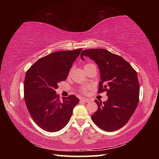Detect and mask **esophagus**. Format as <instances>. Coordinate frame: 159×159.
<instances>
[{"mask_svg":"<svg viewBox=\"0 0 159 159\" xmlns=\"http://www.w3.org/2000/svg\"><path fill=\"white\" fill-rule=\"evenodd\" d=\"M80 100L83 102H88L90 101V99H88V98H82L80 99Z\"/></svg>","mask_w":159,"mask_h":159,"instance_id":"34e87169","label":"esophagus"}]
</instances>
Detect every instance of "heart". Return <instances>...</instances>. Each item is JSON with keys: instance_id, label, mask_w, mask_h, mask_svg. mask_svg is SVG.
Segmentation results:
<instances>
[{"instance_id": "b5f03b06", "label": "heart", "mask_w": 159, "mask_h": 159, "mask_svg": "<svg viewBox=\"0 0 159 159\" xmlns=\"http://www.w3.org/2000/svg\"><path fill=\"white\" fill-rule=\"evenodd\" d=\"M90 64H85V66H88V65H90ZM87 89H88V88H86V87H83V88H82V91H83V92H85V91L87 90Z\"/></svg>"}]
</instances>
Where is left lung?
Segmentation results:
<instances>
[{"instance_id":"left-lung-1","label":"left lung","mask_w":159,"mask_h":159,"mask_svg":"<svg viewBox=\"0 0 159 159\" xmlns=\"http://www.w3.org/2000/svg\"><path fill=\"white\" fill-rule=\"evenodd\" d=\"M95 61L99 70L101 81L99 92L106 91V102L95 99L98 109L91 118L102 130L111 132L127 123L139 102L138 74L128 61L119 55L104 49L85 50L80 54Z\"/></svg>"}]
</instances>
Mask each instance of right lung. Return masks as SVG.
<instances>
[{
    "mask_svg": "<svg viewBox=\"0 0 159 159\" xmlns=\"http://www.w3.org/2000/svg\"><path fill=\"white\" fill-rule=\"evenodd\" d=\"M81 50L80 48L49 54L26 71L24 83L26 105L34 122L43 130L55 132L65 127L79 102L75 95L63 98L61 101L55 90L59 83L66 79Z\"/></svg>",
    "mask_w": 159,
    "mask_h": 159,
    "instance_id": "right-lung-1",
    "label": "right lung"
}]
</instances>
